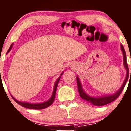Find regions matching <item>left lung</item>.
<instances>
[{"label": "left lung", "instance_id": "8db88e82", "mask_svg": "<svg viewBox=\"0 0 131 131\" xmlns=\"http://www.w3.org/2000/svg\"><path fill=\"white\" fill-rule=\"evenodd\" d=\"M121 50L123 54V60H124V66L125 68H126V71H127V74H126V79L124 80L123 84L121 88L119 89V91L116 92L115 94H112V95H107V96L104 97H92L89 96L88 94L85 93L83 89L82 88V85H81V81H80L78 77H77V87H78V91L79 93L80 96L84 100L89 101L91 103L94 105H97V106H102V105H104L108 104L111 103L112 101H115L118 97L121 94L122 91H123L125 85H126V82H127L128 78H129V68H128V65L127 63V59H126V54L125 52L124 48L123 46L121 44ZM130 75H131V70H130Z\"/></svg>", "mask_w": 131, "mask_h": 131}]
</instances>
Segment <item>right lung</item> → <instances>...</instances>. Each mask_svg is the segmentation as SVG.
Here are the masks:
<instances>
[{"label":"right lung","mask_w":131,"mask_h":131,"mask_svg":"<svg viewBox=\"0 0 131 131\" xmlns=\"http://www.w3.org/2000/svg\"><path fill=\"white\" fill-rule=\"evenodd\" d=\"M12 46H13V43H12V44H11L10 47H9V50H8L7 54L9 52L10 50L11 49H12ZM62 74H63V72L62 73L61 75H60V76L59 77V78L57 79V81H56V82L54 84V91H53L52 95L51 97L49 99V100H48L47 101H46V102H42V103H38V104H31V103H28V102H20V101H17V100H16L15 98H14L13 97H12V95H11V96L12 97V98L14 99V101L17 102V103L19 104V105H20L21 106L24 107L28 108V109H45V108L48 107L50 106V105L53 103V102H54L55 97H56V90H57L59 81L60 77H61Z\"/></svg>","instance_id":"1"}]
</instances>
